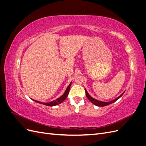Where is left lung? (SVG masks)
Returning a JSON list of instances; mask_svg holds the SVG:
<instances>
[{
    "label": "left lung",
    "mask_w": 146,
    "mask_h": 146,
    "mask_svg": "<svg viewBox=\"0 0 146 146\" xmlns=\"http://www.w3.org/2000/svg\"><path fill=\"white\" fill-rule=\"evenodd\" d=\"M85 90L86 96V97H87V98H88V99H89V100H90L92 104H94V105H96V106H98V107H105V106H107V105H108L113 104V102H116V100H117L119 98H121V97H122V95H123V94H124V92H125V91L123 92L122 93L120 96H118L117 98L114 99L113 100L109 101V102H102V101H100V100H97V99H96L92 98V97H91L89 94H88V92H87V91H86V90L85 89Z\"/></svg>",
    "instance_id": "8db88e82"
}]
</instances>
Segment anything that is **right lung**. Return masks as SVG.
<instances>
[{
    "label": "right lung",
    "instance_id": "right-lung-1",
    "mask_svg": "<svg viewBox=\"0 0 146 146\" xmlns=\"http://www.w3.org/2000/svg\"><path fill=\"white\" fill-rule=\"evenodd\" d=\"M71 83L72 82L70 83L69 86H68L67 88H66V91H64V94L62 96H60V98H58V99H56L53 100L52 102H50L43 103V102H39L38 100H33V99H32V100H33L35 102H37V103L41 104H43V105H46V106H50V107H53V106H55V105H58L61 103H62L66 99V98L68 97V95L69 94V90H70V85H71Z\"/></svg>",
    "mask_w": 146,
    "mask_h": 146
}]
</instances>
